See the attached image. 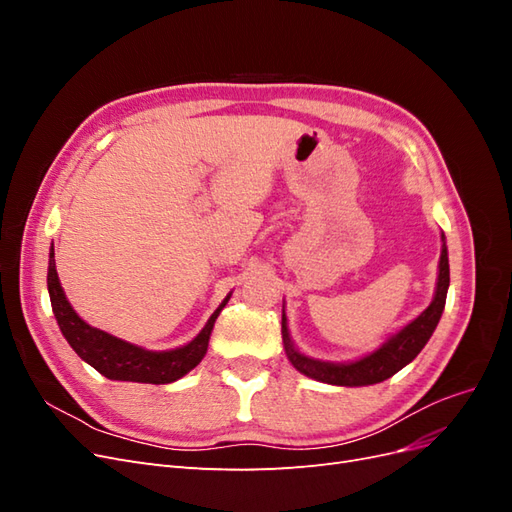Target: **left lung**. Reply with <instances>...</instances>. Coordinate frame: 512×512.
<instances>
[{"mask_svg": "<svg viewBox=\"0 0 512 512\" xmlns=\"http://www.w3.org/2000/svg\"><path fill=\"white\" fill-rule=\"evenodd\" d=\"M442 241H444V235H442ZM448 284H451L448 250H446V243H442L438 286H436V294H433L431 305L421 316L414 318L410 324H406L404 329L386 339L378 350L352 363H327V361L309 359V356L301 354L290 342L286 314L282 312V335H284V348H286L288 359L294 365V369H299L307 378H314L318 382H327L335 386H367V384H378L386 378H391L399 369H404L410 361L416 359V354L425 348L431 333L436 331L440 316L444 312Z\"/></svg>", "mask_w": 512, "mask_h": 512, "instance_id": "obj_1", "label": "left lung"}]
</instances>
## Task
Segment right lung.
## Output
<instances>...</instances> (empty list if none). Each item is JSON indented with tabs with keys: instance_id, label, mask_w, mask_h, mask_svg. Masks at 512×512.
Returning <instances> with one entry per match:
<instances>
[{
	"instance_id": "1",
	"label": "right lung",
	"mask_w": 512,
	"mask_h": 512,
	"mask_svg": "<svg viewBox=\"0 0 512 512\" xmlns=\"http://www.w3.org/2000/svg\"><path fill=\"white\" fill-rule=\"evenodd\" d=\"M46 284H49V297L53 314L61 333L68 339L72 350L81 356L85 363L98 369L102 376L108 380H123V382H145V384H168L183 378L190 369H194L203 356L207 354L209 337L213 331L215 318L220 316L228 297L215 309L211 318L207 320L205 329L200 331L190 344H185L175 350L153 352L141 346H134L123 339L89 327V324L74 312L68 303L64 288L59 284L57 269H55V250L51 247L49 254V275H46Z\"/></svg>"
}]
</instances>
